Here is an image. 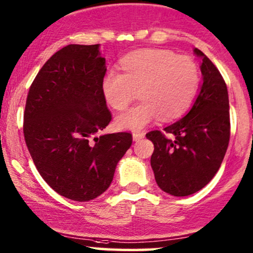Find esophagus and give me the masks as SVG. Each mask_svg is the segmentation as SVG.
<instances>
[{
	"mask_svg": "<svg viewBox=\"0 0 253 253\" xmlns=\"http://www.w3.org/2000/svg\"><path fill=\"white\" fill-rule=\"evenodd\" d=\"M144 135H145L144 132H139V131H138V132H133V133H132L133 141H136V142L141 141L142 138H144Z\"/></svg>",
	"mask_w": 253,
	"mask_h": 253,
	"instance_id": "34e87169",
	"label": "esophagus"
}]
</instances>
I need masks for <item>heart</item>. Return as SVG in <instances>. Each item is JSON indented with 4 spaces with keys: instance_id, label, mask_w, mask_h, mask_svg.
<instances>
[{
    "instance_id": "heart-1",
    "label": "heart",
    "mask_w": 253,
    "mask_h": 253,
    "mask_svg": "<svg viewBox=\"0 0 253 253\" xmlns=\"http://www.w3.org/2000/svg\"><path fill=\"white\" fill-rule=\"evenodd\" d=\"M123 73L110 68L104 76L102 90L106 102L122 111L139 90L141 103L116 118L121 129L139 130L161 117L177 118L192 105L200 85L197 62L169 49L136 50L121 60Z\"/></svg>"
}]
</instances>
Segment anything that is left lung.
<instances>
[{"label":"left lung","mask_w":253,"mask_h":253,"mask_svg":"<svg viewBox=\"0 0 253 253\" xmlns=\"http://www.w3.org/2000/svg\"><path fill=\"white\" fill-rule=\"evenodd\" d=\"M203 85L185 117L167 127L148 132L154 143L151 168L156 183L174 197H187L203 189L220 168L230 142V104L227 86L215 65L201 52Z\"/></svg>","instance_id":"8db88e82"}]
</instances>
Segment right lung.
I'll use <instances>...</instances> for the list:
<instances>
[{"mask_svg": "<svg viewBox=\"0 0 253 253\" xmlns=\"http://www.w3.org/2000/svg\"><path fill=\"white\" fill-rule=\"evenodd\" d=\"M105 73L99 44H68L44 62L27 96L23 135L33 162L56 193L74 201L103 194L132 143L130 132L94 136L112 118Z\"/></svg>", "mask_w": 253, "mask_h": 253, "instance_id": "obj_1", "label": "right lung"}]
</instances>
